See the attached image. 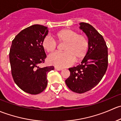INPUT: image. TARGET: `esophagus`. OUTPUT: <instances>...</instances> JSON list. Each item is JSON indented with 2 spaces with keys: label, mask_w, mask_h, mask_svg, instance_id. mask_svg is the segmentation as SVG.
Returning a JSON list of instances; mask_svg holds the SVG:
<instances>
[{
  "label": "esophagus",
  "mask_w": 121,
  "mask_h": 121,
  "mask_svg": "<svg viewBox=\"0 0 121 121\" xmlns=\"http://www.w3.org/2000/svg\"><path fill=\"white\" fill-rule=\"evenodd\" d=\"M55 69H56V70H57V71H61V70H63V69H62V68L57 67H55Z\"/></svg>",
  "instance_id": "esophagus-1"
}]
</instances>
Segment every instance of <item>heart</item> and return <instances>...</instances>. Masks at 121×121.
<instances>
[{"mask_svg":"<svg viewBox=\"0 0 121 121\" xmlns=\"http://www.w3.org/2000/svg\"><path fill=\"white\" fill-rule=\"evenodd\" d=\"M57 41L65 43L64 47L65 52H55L48 57V61L52 65L58 68L71 66L75 61L81 60L88 52L89 42L83 35L69 29H63L56 35ZM57 43L50 36H46L42 41V47L46 52L51 53L56 50Z\"/></svg>","mask_w":121,"mask_h":121,"instance_id":"obj_1","label":"heart"}]
</instances>
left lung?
<instances>
[{
  "label": "left lung",
  "instance_id": "left-lung-1",
  "mask_svg": "<svg viewBox=\"0 0 121 121\" xmlns=\"http://www.w3.org/2000/svg\"><path fill=\"white\" fill-rule=\"evenodd\" d=\"M80 25L88 38V50L81 64L69 68L70 75L65 84L72 91L82 94L95 86L105 74L108 48L102 35L93 26L83 22Z\"/></svg>",
  "mask_w": 121,
  "mask_h": 121
}]
</instances>
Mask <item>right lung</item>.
Instances as JSON below:
<instances>
[{
    "mask_svg": "<svg viewBox=\"0 0 121 121\" xmlns=\"http://www.w3.org/2000/svg\"><path fill=\"white\" fill-rule=\"evenodd\" d=\"M48 32L47 27L34 24L22 30L12 41L9 53L12 77L21 90L30 94L46 89L47 74L54 69L53 66H39L46 58L42 41Z\"/></svg>",
    "mask_w": 121,
    "mask_h": 121,
    "instance_id": "obj_1",
    "label": "right lung"
}]
</instances>
